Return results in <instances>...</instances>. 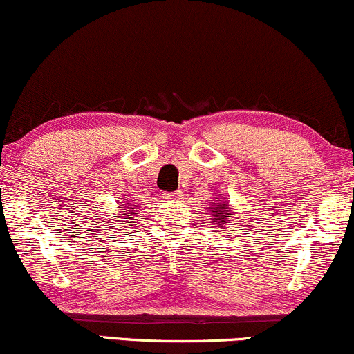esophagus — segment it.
<instances>
[{"mask_svg":"<svg viewBox=\"0 0 354 354\" xmlns=\"http://www.w3.org/2000/svg\"><path fill=\"white\" fill-rule=\"evenodd\" d=\"M167 198H172V201H180L182 198V192L180 190H177V192H170V194H165Z\"/></svg>","mask_w":354,"mask_h":354,"instance_id":"obj_1","label":"esophagus"}]
</instances>
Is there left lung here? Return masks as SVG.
I'll return each mask as SVG.
<instances>
[{"label": "left lung", "instance_id": "left-lung-1", "mask_svg": "<svg viewBox=\"0 0 354 354\" xmlns=\"http://www.w3.org/2000/svg\"><path fill=\"white\" fill-rule=\"evenodd\" d=\"M209 217L216 224V227L224 229L225 225H230V221L234 217V210L230 209V205L224 197H216L214 202L209 204Z\"/></svg>", "mask_w": 354, "mask_h": 354}]
</instances>
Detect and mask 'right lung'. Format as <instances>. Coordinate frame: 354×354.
Masks as SVG:
<instances>
[{
  "instance_id": "obj_1",
  "label": "right lung",
  "mask_w": 354,
  "mask_h": 354,
  "mask_svg": "<svg viewBox=\"0 0 354 354\" xmlns=\"http://www.w3.org/2000/svg\"><path fill=\"white\" fill-rule=\"evenodd\" d=\"M117 209H118L117 210V216H113V217H118V219H117L118 224L129 225V222L137 221V219H135V214H137V210H135L133 204H132V202H130V198H124V202H122V204L118 205ZM120 218H124V221H120ZM125 225H124V227H125ZM110 227H113V224L110 225Z\"/></svg>"
}]
</instances>
